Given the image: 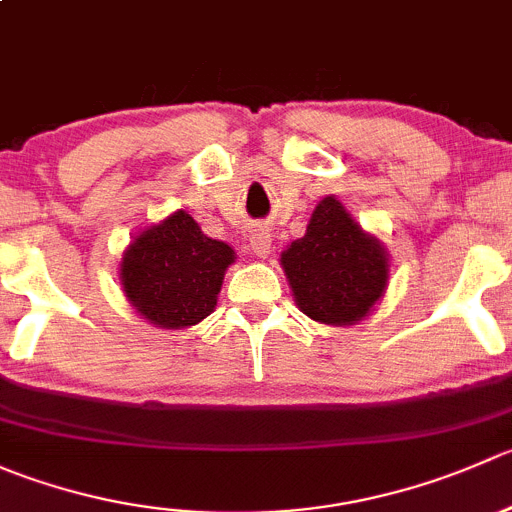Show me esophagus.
I'll list each match as a JSON object with an SVG mask.
<instances>
[{
  "mask_svg": "<svg viewBox=\"0 0 512 512\" xmlns=\"http://www.w3.org/2000/svg\"><path fill=\"white\" fill-rule=\"evenodd\" d=\"M247 240H250V250L255 252L257 257H265L267 252H270V245H272V235L267 230H250V235H247Z\"/></svg>",
  "mask_w": 512,
  "mask_h": 512,
  "instance_id": "esophagus-1",
  "label": "esophagus"
}]
</instances>
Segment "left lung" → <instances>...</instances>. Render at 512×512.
I'll use <instances>...</instances> for the list:
<instances>
[{
  "instance_id": "left-lung-1",
  "label": "left lung",
  "mask_w": 512,
  "mask_h": 512,
  "mask_svg": "<svg viewBox=\"0 0 512 512\" xmlns=\"http://www.w3.org/2000/svg\"><path fill=\"white\" fill-rule=\"evenodd\" d=\"M282 267L297 307L322 324L359 322L389 277L384 247L332 195L314 208L304 237L282 252Z\"/></svg>"
}]
</instances>
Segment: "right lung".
<instances>
[{
	"mask_svg": "<svg viewBox=\"0 0 512 512\" xmlns=\"http://www.w3.org/2000/svg\"><path fill=\"white\" fill-rule=\"evenodd\" d=\"M235 252L203 235L188 213L168 215L143 230L121 262V285L143 319L163 329L193 327L218 304Z\"/></svg>",
	"mask_w": 512,
	"mask_h": 512,
	"instance_id": "1",
	"label": "right lung"
}]
</instances>
